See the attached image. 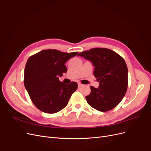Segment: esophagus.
I'll use <instances>...</instances> for the list:
<instances>
[{"label":"esophagus","mask_w":151,"mask_h":151,"mask_svg":"<svg viewBox=\"0 0 151 151\" xmlns=\"http://www.w3.org/2000/svg\"><path fill=\"white\" fill-rule=\"evenodd\" d=\"M82 86H83V84H82L81 83H78V86H79V88H81V87H82Z\"/></svg>","instance_id":"obj_1"}]
</instances>
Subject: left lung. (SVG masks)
I'll list each match as a JSON object with an SVG mask.
<instances>
[{"mask_svg": "<svg viewBox=\"0 0 151 151\" xmlns=\"http://www.w3.org/2000/svg\"><path fill=\"white\" fill-rule=\"evenodd\" d=\"M78 56L90 60L94 75L99 82L98 88L91 86L86 96L91 107L102 112L111 110L124 97L128 87V68L123 58L108 48H94L82 52Z\"/></svg>", "mask_w": 151, "mask_h": 151, "instance_id": "1", "label": "left lung"}]
</instances>
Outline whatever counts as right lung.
I'll list each match as a JSON object with an SVG mask.
<instances>
[{
  "mask_svg": "<svg viewBox=\"0 0 151 151\" xmlns=\"http://www.w3.org/2000/svg\"><path fill=\"white\" fill-rule=\"evenodd\" d=\"M78 53L43 50L29 57L24 69V84L35 106L46 113H55L64 108L77 84H66L58 77L67 72L65 62Z\"/></svg>",
  "mask_w": 151,
  "mask_h": 151,
  "instance_id": "add662e5",
  "label": "right lung"
}]
</instances>
